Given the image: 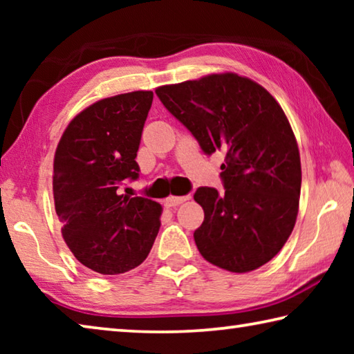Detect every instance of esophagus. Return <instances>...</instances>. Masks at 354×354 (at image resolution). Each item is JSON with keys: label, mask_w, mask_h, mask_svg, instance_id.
<instances>
[{"label": "esophagus", "mask_w": 354, "mask_h": 354, "mask_svg": "<svg viewBox=\"0 0 354 354\" xmlns=\"http://www.w3.org/2000/svg\"><path fill=\"white\" fill-rule=\"evenodd\" d=\"M190 198V195H184V196H169V198L165 200V205L169 207H175V206H179L181 203L187 201Z\"/></svg>", "instance_id": "1"}]
</instances>
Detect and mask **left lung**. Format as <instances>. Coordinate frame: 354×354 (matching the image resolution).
Wrapping results in <instances>:
<instances>
[{
	"instance_id": "8db88e82",
	"label": "left lung",
	"mask_w": 354,
	"mask_h": 354,
	"mask_svg": "<svg viewBox=\"0 0 354 354\" xmlns=\"http://www.w3.org/2000/svg\"><path fill=\"white\" fill-rule=\"evenodd\" d=\"M160 103L200 143L223 151L225 192L198 187L205 221L194 239L201 256L227 272L259 268L295 226L301 164L284 111L266 88L234 73L156 88Z\"/></svg>"
}]
</instances>
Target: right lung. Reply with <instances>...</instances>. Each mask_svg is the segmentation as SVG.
<instances>
[{
    "mask_svg": "<svg viewBox=\"0 0 354 354\" xmlns=\"http://www.w3.org/2000/svg\"><path fill=\"white\" fill-rule=\"evenodd\" d=\"M153 92H131L88 106L64 131L53 194L62 237L91 270L118 274L147 259L160 227L159 203L123 194L136 162Z\"/></svg>",
    "mask_w": 354,
    "mask_h": 354,
    "instance_id": "right-lung-1",
    "label": "right lung"
}]
</instances>
